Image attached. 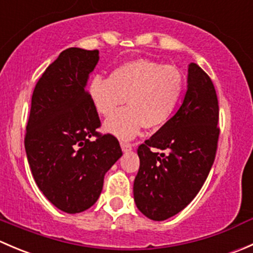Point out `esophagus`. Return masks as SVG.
Listing matches in <instances>:
<instances>
[{"label":"esophagus","instance_id":"obj_1","mask_svg":"<svg viewBox=\"0 0 253 253\" xmlns=\"http://www.w3.org/2000/svg\"><path fill=\"white\" fill-rule=\"evenodd\" d=\"M121 149L124 150V152H128V150L132 149V144L127 142H121Z\"/></svg>","mask_w":253,"mask_h":253}]
</instances>
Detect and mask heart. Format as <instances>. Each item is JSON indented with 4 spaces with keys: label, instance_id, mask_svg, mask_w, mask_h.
Wrapping results in <instances>:
<instances>
[{
    "label": "heart",
    "instance_id": "b5f03b06",
    "mask_svg": "<svg viewBox=\"0 0 253 253\" xmlns=\"http://www.w3.org/2000/svg\"><path fill=\"white\" fill-rule=\"evenodd\" d=\"M183 90L178 68L147 58L125 62L105 79L95 76L88 86L98 114L110 117L126 100L129 108L105 122V129L124 139L133 138L142 127H162L174 114Z\"/></svg>",
    "mask_w": 253,
    "mask_h": 253
}]
</instances>
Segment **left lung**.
Here are the masks:
<instances>
[{
	"label": "left lung",
	"mask_w": 253,
	"mask_h": 253,
	"mask_svg": "<svg viewBox=\"0 0 253 253\" xmlns=\"http://www.w3.org/2000/svg\"><path fill=\"white\" fill-rule=\"evenodd\" d=\"M218 121L213 82L200 66L190 63L182 105L137 150L133 196L145 216L165 220L197 196L215 159Z\"/></svg>",
	"instance_id": "8db88e82"
}]
</instances>
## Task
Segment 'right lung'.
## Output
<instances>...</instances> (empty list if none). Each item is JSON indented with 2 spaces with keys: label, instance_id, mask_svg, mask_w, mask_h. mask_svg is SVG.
<instances>
[{
  "label": "right lung",
  "instance_id": "right-lung-1",
  "mask_svg": "<svg viewBox=\"0 0 253 253\" xmlns=\"http://www.w3.org/2000/svg\"><path fill=\"white\" fill-rule=\"evenodd\" d=\"M98 50L62 51L38 81L24 145L33 177L45 197L66 213L98 201L104 176L122 155L112 134H101L85 85Z\"/></svg>",
  "mask_w": 253,
  "mask_h": 253
}]
</instances>
